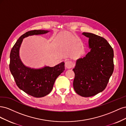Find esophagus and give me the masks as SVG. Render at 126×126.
<instances>
[{
    "label": "esophagus",
    "instance_id": "34e87169",
    "mask_svg": "<svg viewBox=\"0 0 126 126\" xmlns=\"http://www.w3.org/2000/svg\"><path fill=\"white\" fill-rule=\"evenodd\" d=\"M73 66V63L70 61H67L65 63V67L67 69H70Z\"/></svg>",
    "mask_w": 126,
    "mask_h": 126
}]
</instances>
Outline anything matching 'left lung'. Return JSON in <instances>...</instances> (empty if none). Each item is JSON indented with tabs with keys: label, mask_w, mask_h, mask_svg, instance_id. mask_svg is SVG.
<instances>
[{
	"label": "left lung",
	"mask_w": 126,
	"mask_h": 126,
	"mask_svg": "<svg viewBox=\"0 0 126 126\" xmlns=\"http://www.w3.org/2000/svg\"><path fill=\"white\" fill-rule=\"evenodd\" d=\"M88 38L90 51L77 60L73 86L80 96L89 97L102 92L107 85L113 69V50L105 38L90 32H83Z\"/></svg>",
	"instance_id": "left-lung-1"
}]
</instances>
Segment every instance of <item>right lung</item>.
I'll return each instance as SVG.
<instances>
[{
	"instance_id": "obj_1",
	"label": "right lung",
	"mask_w": 126,
	"mask_h": 126,
	"mask_svg": "<svg viewBox=\"0 0 126 126\" xmlns=\"http://www.w3.org/2000/svg\"><path fill=\"white\" fill-rule=\"evenodd\" d=\"M49 32L34 30L26 32L19 37L10 52L9 68L17 86L26 94L36 98L44 97L51 92L56 79L64 70V63L62 62L52 67L32 68L22 62L19 50L25 38L43 35Z\"/></svg>"
}]
</instances>
